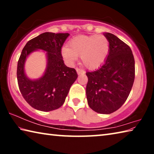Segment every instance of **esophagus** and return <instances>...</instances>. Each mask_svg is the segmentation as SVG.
I'll list each match as a JSON object with an SVG mask.
<instances>
[{
  "label": "esophagus",
  "instance_id": "obj_1",
  "mask_svg": "<svg viewBox=\"0 0 154 154\" xmlns=\"http://www.w3.org/2000/svg\"><path fill=\"white\" fill-rule=\"evenodd\" d=\"M76 71H77V72L78 75L85 73V71H83V70L80 69H78V68H77V69H76Z\"/></svg>",
  "mask_w": 154,
  "mask_h": 154
}]
</instances>
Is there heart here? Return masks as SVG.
<instances>
[{
    "mask_svg": "<svg viewBox=\"0 0 154 154\" xmlns=\"http://www.w3.org/2000/svg\"><path fill=\"white\" fill-rule=\"evenodd\" d=\"M109 51V42L103 35H79L69 42V48L62 49V55L70 64L81 56L83 64L88 69H96L105 61Z\"/></svg>",
    "mask_w": 154,
    "mask_h": 154,
    "instance_id": "b5f03b06",
    "label": "heart"
}]
</instances>
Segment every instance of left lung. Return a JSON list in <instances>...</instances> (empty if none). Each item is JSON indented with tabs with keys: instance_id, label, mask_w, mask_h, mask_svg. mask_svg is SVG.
Instances as JSON below:
<instances>
[{
	"instance_id": "8db88e82",
	"label": "left lung",
	"mask_w": 154,
	"mask_h": 154,
	"mask_svg": "<svg viewBox=\"0 0 154 154\" xmlns=\"http://www.w3.org/2000/svg\"><path fill=\"white\" fill-rule=\"evenodd\" d=\"M109 51L104 64L87 72L86 96L90 107L101 114H110L126 102L133 85L134 58L130 47L113 34L104 33Z\"/></svg>"
}]
</instances>
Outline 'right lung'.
<instances>
[{"instance_id":"obj_1","label":"right lung","mask_w":154,"mask_h":154,"mask_svg":"<svg viewBox=\"0 0 154 154\" xmlns=\"http://www.w3.org/2000/svg\"><path fill=\"white\" fill-rule=\"evenodd\" d=\"M69 33L44 32L26 44L17 62V78L20 92L25 100L36 110L50 111L60 107L77 78L75 69L67 67L61 49ZM46 51L47 66L43 76L32 80L25 73L27 57L34 51Z\"/></svg>"}]
</instances>
